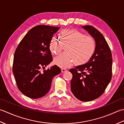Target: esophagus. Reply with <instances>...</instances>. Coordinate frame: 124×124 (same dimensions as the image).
Returning <instances> with one entry per match:
<instances>
[{
	"mask_svg": "<svg viewBox=\"0 0 124 124\" xmlns=\"http://www.w3.org/2000/svg\"><path fill=\"white\" fill-rule=\"evenodd\" d=\"M61 70H62V72L64 73V72H66L67 70L66 69H61Z\"/></svg>",
	"mask_w": 124,
	"mask_h": 124,
	"instance_id": "obj_1",
	"label": "esophagus"
}]
</instances>
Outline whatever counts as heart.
Here are the masks:
<instances>
[{
    "label": "heart",
    "instance_id": "b5f03b06",
    "mask_svg": "<svg viewBox=\"0 0 124 124\" xmlns=\"http://www.w3.org/2000/svg\"><path fill=\"white\" fill-rule=\"evenodd\" d=\"M61 39L53 36L50 43V49L54 54H58L64 45L70 44L66 53H62L54 59V63L61 68H67L75 62L83 65L92 58L95 51L96 43L93 37L85 36L79 30L65 29L61 32Z\"/></svg>",
    "mask_w": 124,
    "mask_h": 124
}]
</instances>
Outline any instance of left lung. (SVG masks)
Here are the masks:
<instances>
[{"mask_svg": "<svg viewBox=\"0 0 124 124\" xmlns=\"http://www.w3.org/2000/svg\"><path fill=\"white\" fill-rule=\"evenodd\" d=\"M95 41L96 49L85 64L72 69L70 88L74 96L83 102L99 97L104 92L112 78L111 52L103 35L92 26H82Z\"/></svg>", "mask_w": 124, "mask_h": 124, "instance_id": "1", "label": "left lung"}]
</instances>
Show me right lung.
Returning a JSON list of instances; mask_svg holds the SVG:
<instances>
[{
    "instance_id": "right-lung-1",
    "label": "right lung",
    "mask_w": 124,
    "mask_h": 124,
    "mask_svg": "<svg viewBox=\"0 0 124 124\" xmlns=\"http://www.w3.org/2000/svg\"><path fill=\"white\" fill-rule=\"evenodd\" d=\"M60 27L45 25L34 27L20 42L14 53L13 73L17 88L31 98H39L49 92L53 78L61 70L54 65L41 71L52 61L50 43Z\"/></svg>"
}]
</instances>
